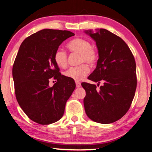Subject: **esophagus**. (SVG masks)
I'll return each instance as SVG.
<instances>
[{"mask_svg": "<svg viewBox=\"0 0 152 152\" xmlns=\"http://www.w3.org/2000/svg\"><path fill=\"white\" fill-rule=\"evenodd\" d=\"M76 85L78 86H80V82H78V81H76Z\"/></svg>", "mask_w": 152, "mask_h": 152, "instance_id": "1", "label": "esophagus"}]
</instances>
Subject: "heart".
Here are the masks:
<instances>
[{
    "instance_id": "obj_1",
    "label": "heart",
    "mask_w": 152,
    "mask_h": 152,
    "mask_svg": "<svg viewBox=\"0 0 152 152\" xmlns=\"http://www.w3.org/2000/svg\"><path fill=\"white\" fill-rule=\"evenodd\" d=\"M67 47L71 52L77 53L80 55V64L86 62L90 65H94L98 59V53L94 48L91 47L89 41L83 38H75L67 44ZM53 60L55 63L60 68H66L68 65V56L65 51L59 48L56 50ZM90 72V68L87 64L76 67H72L64 72V75L76 81H81Z\"/></svg>"
}]
</instances>
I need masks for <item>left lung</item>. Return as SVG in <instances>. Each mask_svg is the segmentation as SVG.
<instances>
[{
  "label": "left lung",
  "mask_w": 152,
  "mask_h": 152,
  "mask_svg": "<svg viewBox=\"0 0 152 152\" xmlns=\"http://www.w3.org/2000/svg\"><path fill=\"white\" fill-rule=\"evenodd\" d=\"M84 32L96 42L99 57L96 69L88 78L98 84L103 82L99 91L96 85L90 84L84 102L87 115L94 121L108 117L110 113L107 107L108 101L113 104V112H119L126 107L123 110L125 113L132 103L137 84L136 64L132 52L121 38L107 29ZM129 88H133L132 93L128 92Z\"/></svg>",
  "instance_id": "1"
}]
</instances>
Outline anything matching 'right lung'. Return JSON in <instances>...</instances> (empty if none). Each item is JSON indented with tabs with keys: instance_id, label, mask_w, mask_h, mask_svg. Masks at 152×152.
I'll return each mask as SVG.
<instances>
[{
	"instance_id": "add662e5",
	"label": "right lung",
	"mask_w": 152,
	"mask_h": 152,
	"mask_svg": "<svg viewBox=\"0 0 152 152\" xmlns=\"http://www.w3.org/2000/svg\"><path fill=\"white\" fill-rule=\"evenodd\" d=\"M74 35L69 31L45 29L29 36L20 46L12 67L15 86H42L39 91L28 94L25 99V105L30 110L26 114L33 121L49 124L62 117L72 92L67 93L60 88L65 85L61 83L71 79L59 72L53 55L64 41ZM54 79L56 83L50 87L48 83Z\"/></svg>"
}]
</instances>
